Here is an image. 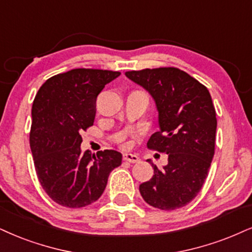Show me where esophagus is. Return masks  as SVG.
Listing matches in <instances>:
<instances>
[{"label":"esophagus","instance_id":"obj_1","mask_svg":"<svg viewBox=\"0 0 252 252\" xmlns=\"http://www.w3.org/2000/svg\"><path fill=\"white\" fill-rule=\"evenodd\" d=\"M124 161H127V162L131 163H136L140 161V159H139L138 155L135 154H124Z\"/></svg>","mask_w":252,"mask_h":252}]
</instances>
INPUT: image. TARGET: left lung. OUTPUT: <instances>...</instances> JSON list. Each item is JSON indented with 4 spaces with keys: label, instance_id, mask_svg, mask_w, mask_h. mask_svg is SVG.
I'll return each instance as SVG.
<instances>
[{
    "label": "left lung",
    "instance_id": "left-lung-1",
    "mask_svg": "<svg viewBox=\"0 0 252 252\" xmlns=\"http://www.w3.org/2000/svg\"><path fill=\"white\" fill-rule=\"evenodd\" d=\"M125 76L153 98L159 131L148 148L168 154V163L154 169L139 190L148 204L161 210L185 207L198 194L215 152L216 112L204 85L176 67L128 71Z\"/></svg>",
    "mask_w": 252,
    "mask_h": 252
}]
</instances>
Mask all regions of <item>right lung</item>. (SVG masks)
Instances as JSON below:
<instances>
[{"mask_svg": "<svg viewBox=\"0 0 252 252\" xmlns=\"http://www.w3.org/2000/svg\"><path fill=\"white\" fill-rule=\"evenodd\" d=\"M118 71L73 69L40 86L31 110L30 148L38 180L56 203L82 208L106 188L110 173L123 155L113 150L83 153L80 132L93 125L97 95Z\"/></svg>", "mask_w": 252, "mask_h": 252, "instance_id": "obj_1", "label": "right lung"}]
</instances>
